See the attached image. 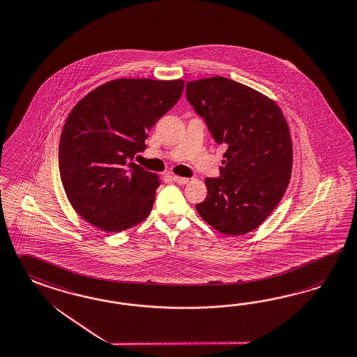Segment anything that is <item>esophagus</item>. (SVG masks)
<instances>
[{"label": "esophagus", "instance_id": "1", "mask_svg": "<svg viewBox=\"0 0 357 357\" xmlns=\"http://www.w3.org/2000/svg\"><path fill=\"white\" fill-rule=\"evenodd\" d=\"M174 178V181L176 183H180V185H186V183H189V178H186V177H180V176H174L172 177Z\"/></svg>", "mask_w": 357, "mask_h": 357}]
</instances>
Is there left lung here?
<instances>
[{
    "mask_svg": "<svg viewBox=\"0 0 357 357\" xmlns=\"http://www.w3.org/2000/svg\"><path fill=\"white\" fill-rule=\"evenodd\" d=\"M186 98L218 144H227L219 178H206L195 204L222 234L241 236L264 222L282 199L293 169V142L280 106L263 93L222 76L186 84Z\"/></svg>",
    "mask_w": 357,
    "mask_h": 357,
    "instance_id": "1",
    "label": "left lung"
}]
</instances>
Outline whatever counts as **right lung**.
<instances>
[{
  "mask_svg": "<svg viewBox=\"0 0 357 357\" xmlns=\"http://www.w3.org/2000/svg\"><path fill=\"white\" fill-rule=\"evenodd\" d=\"M183 79H116L76 103L64 123L58 165L64 192L82 219L107 233L146 219L158 174L133 163L156 121L183 91Z\"/></svg>",
  "mask_w": 357,
  "mask_h": 357,
  "instance_id": "1",
  "label": "right lung"
}]
</instances>
